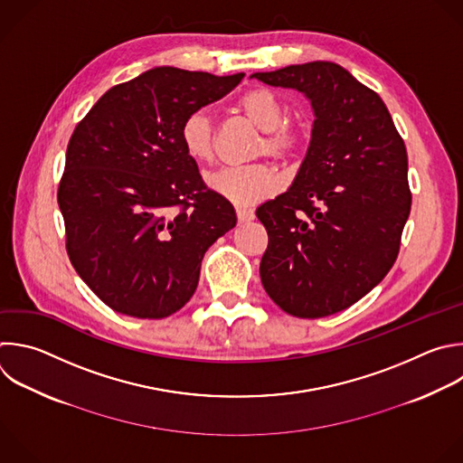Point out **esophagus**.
<instances>
[{"mask_svg":"<svg viewBox=\"0 0 463 463\" xmlns=\"http://www.w3.org/2000/svg\"><path fill=\"white\" fill-rule=\"evenodd\" d=\"M236 216H238V220L240 222H250V220H254V211H250V209H241V207H238L236 209Z\"/></svg>","mask_w":463,"mask_h":463,"instance_id":"1","label":"esophagus"}]
</instances>
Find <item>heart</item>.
Masks as SVG:
<instances>
[{
  "mask_svg": "<svg viewBox=\"0 0 463 463\" xmlns=\"http://www.w3.org/2000/svg\"><path fill=\"white\" fill-rule=\"evenodd\" d=\"M243 114L263 130L256 154H269L278 162H290L303 150L309 123L290 119L285 99L270 89H252L240 99ZM180 141L187 156L198 164H209L216 152V125L205 109L189 112L180 125ZM209 187L220 196L238 203L250 205L272 196L279 182L263 164L243 167H223L207 178Z\"/></svg>",
  "mask_w": 463,
  "mask_h": 463,
  "instance_id": "1",
  "label": "heart"
}]
</instances>
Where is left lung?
<instances>
[{
  "label": "left lung",
  "instance_id": "8db88e82",
  "mask_svg": "<svg viewBox=\"0 0 463 463\" xmlns=\"http://www.w3.org/2000/svg\"><path fill=\"white\" fill-rule=\"evenodd\" d=\"M252 78L303 92L317 116L290 189L256 209L269 234L261 283L290 317H331L374 288L398 258L412 200L405 143L382 98L338 63Z\"/></svg>",
  "mask_w": 463,
  "mask_h": 463
}]
</instances>
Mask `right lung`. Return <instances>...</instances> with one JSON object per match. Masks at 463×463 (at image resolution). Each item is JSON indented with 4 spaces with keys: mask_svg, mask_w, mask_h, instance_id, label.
<instances>
[{
    "mask_svg": "<svg viewBox=\"0 0 463 463\" xmlns=\"http://www.w3.org/2000/svg\"><path fill=\"white\" fill-rule=\"evenodd\" d=\"M245 74L150 69L109 89L76 125L58 187L72 267L112 311L146 320L193 298L203 254L236 225L180 141L184 118Z\"/></svg>",
    "mask_w": 463,
    "mask_h": 463,
    "instance_id": "add662e5",
    "label": "right lung"
}]
</instances>
